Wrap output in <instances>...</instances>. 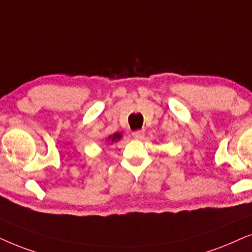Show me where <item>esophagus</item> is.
Returning <instances> with one entry per match:
<instances>
[{
  "instance_id": "obj_1",
  "label": "esophagus",
  "mask_w": 252,
  "mask_h": 252,
  "mask_svg": "<svg viewBox=\"0 0 252 252\" xmlns=\"http://www.w3.org/2000/svg\"><path fill=\"white\" fill-rule=\"evenodd\" d=\"M132 136L136 139H142L145 136V130H136V131L132 132Z\"/></svg>"
}]
</instances>
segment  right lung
<instances>
[{"instance_id": "right-lung-1", "label": "right lung", "mask_w": 252, "mask_h": 252, "mask_svg": "<svg viewBox=\"0 0 252 252\" xmlns=\"http://www.w3.org/2000/svg\"><path fill=\"white\" fill-rule=\"evenodd\" d=\"M121 138V133H115V135L108 137V140H110V143H114L116 142V140H119Z\"/></svg>"}]
</instances>
